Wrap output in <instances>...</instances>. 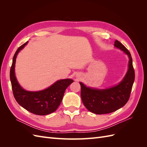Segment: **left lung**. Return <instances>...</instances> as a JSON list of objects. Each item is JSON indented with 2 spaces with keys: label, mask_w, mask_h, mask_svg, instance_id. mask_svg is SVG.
Instances as JSON below:
<instances>
[{
  "label": "left lung",
  "mask_w": 147,
  "mask_h": 147,
  "mask_svg": "<svg viewBox=\"0 0 147 147\" xmlns=\"http://www.w3.org/2000/svg\"><path fill=\"white\" fill-rule=\"evenodd\" d=\"M114 46L127 55L129 59L128 70L122 80L117 85L105 89L88 87L80 82L83 103L93 113L102 115L113 112L123 107L129 99L135 79L132 57L127 48L117 40Z\"/></svg>",
  "instance_id": "8db88e82"
}]
</instances>
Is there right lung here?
Instances as JSON below:
<instances>
[{"instance_id": "add662e5", "label": "right lung", "mask_w": 147, "mask_h": 147, "mask_svg": "<svg viewBox=\"0 0 147 147\" xmlns=\"http://www.w3.org/2000/svg\"><path fill=\"white\" fill-rule=\"evenodd\" d=\"M28 41L16 50L13 56L10 69V81L16 102L29 112L38 115H46L55 112L61 103L66 88L74 82L70 78L57 80L43 90L26 91L21 86L15 76L16 59L19 52L27 45Z\"/></svg>"}]
</instances>
